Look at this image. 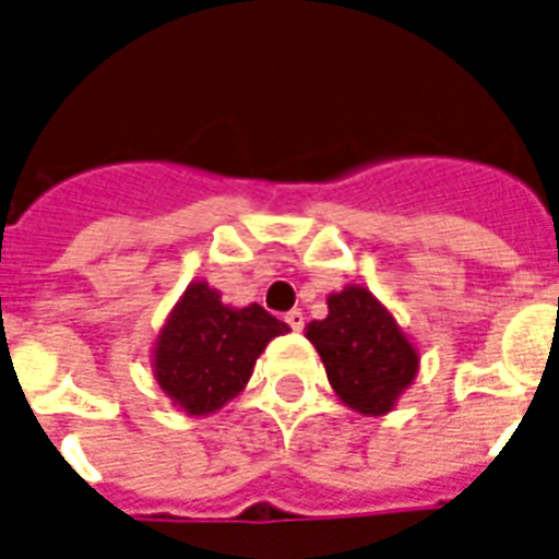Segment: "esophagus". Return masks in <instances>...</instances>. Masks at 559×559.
Wrapping results in <instances>:
<instances>
[{"instance_id":"1","label":"esophagus","mask_w":559,"mask_h":559,"mask_svg":"<svg viewBox=\"0 0 559 559\" xmlns=\"http://www.w3.org/2000/svg\"><path fill=\"white\" fill-rule=\"evenodd\" d=\"M284 321H287L293 330H304V312L301 310H289L287 316H284Z\"/></svg>"}]
</instances>
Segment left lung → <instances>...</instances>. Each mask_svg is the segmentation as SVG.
Segmentation results:
<instances>
[{
    "mask_svg": "<svg viewBox=\"0 0 559 559\" xmlns=\"http://www.w3.org/2000/svg\"><path fill=\"white\" fill-rule=\"evenodd\" d=\"M326 307L330 316L307 326L326 379L353 411L382 416L413 382L419 356L393 316L367 289L347 287L330 295Z\"/></svg>",
    "mask_w": 559,
    "mask_h": 559,
    "instance_id": "1",
    "label": "left lung"
}]
</instances>
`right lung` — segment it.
Returning <instances> with one entry per match:
<instances>
[{
  "instance_id": "1",
  "label": "right lung",
  "mask_w": 559,
  "mask_h": 559,
  "mask_svg": "<svg viewBox=\"0 0 559 559\" xmlns=\"http://www.w3.org/2000/svg\"><path fill=\"white\" fill-rule=\"evenodd\" d=\"M287 330L261 304L229 310L217 289L198 281L186 289L157 338V384L192 416L221 411L249 382L266 342Z\"/></svg>"
}]
</instances>
